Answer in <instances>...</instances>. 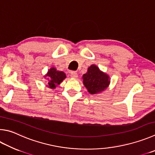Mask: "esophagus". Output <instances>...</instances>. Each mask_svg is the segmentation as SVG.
Instances as JSON below:
<instances>
[{
  "instance_id": "34e87169",
  "label": "esophagus",
  "mask_w": 155,
  "mask_h": 155,
  "mask_svg": "<svg viewBox=\"0 0 155 155\" xmlns=\"http://www.w3.org/2000/svg\"><path fill=\"white\" fill-rule=\"evenodd\" d=\"M70 77L72 78H77V73L74 71L70 72Z\"/></svg>"
}]
</instances>
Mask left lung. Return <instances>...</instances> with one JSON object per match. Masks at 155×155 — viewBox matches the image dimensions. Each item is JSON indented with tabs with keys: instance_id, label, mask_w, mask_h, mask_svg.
Here are the masks:
<instances>
[{
	"instance_id": "obj_1",
	"label": "left lung",
	"mask_w": 155,
	"mask_h": 155,
	"mask_svg": "<svg viewBox=\"0 0 155 155\" xmlns=\"http://www.w3.org/2000/svg\"><path fill=\"white\" fill-rule=\"evenodd\" d=\"M83 84L91 94H96L104 90L109 85V77L101 72L96 66L89 67L83 74Z\"/></svg>"
}]
</instances>
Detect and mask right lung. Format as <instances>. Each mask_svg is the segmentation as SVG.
Instances as JSON below:
<instances>
[{
	"label": "right lung",
	"instance_id": "1",
	"mask_svg": "<svg viewBox=\"0 0 155 155\" xmlns=\"http://www.w3.org/2000/svg\"><path fill=\"white\" fill-rule=\"evenodd\" d=\"M46 76L49 77V79L48 87L51 89H54L56 86L60 84L61 82H62V81L66 78L65 73L58 71L55 68H51Z\"/></svg>",
	"mask_w": 155,
	"mask_h": 155
}]
</instances>
